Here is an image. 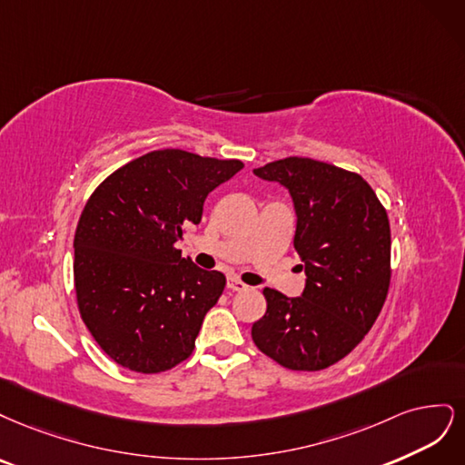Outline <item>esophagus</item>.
I'll use <instances>...</instances> for the list:
<instances>
[{
  "label": "esophagus",
  "instance_id": "esophagus-1",
  "mask_svg": "<svg viewBox=\"0 0 465 465\" xmlns=\"http://www.w3.org/2000/svg\"><path fill=\"white\" fill-rule=\"evenodd\" d=\"M247 286L243 282H239L237 278H228V290L230 292H243Z\"/></svg>",
  "mask_w": 465,
  "mask_h": 465
}]
</instances>
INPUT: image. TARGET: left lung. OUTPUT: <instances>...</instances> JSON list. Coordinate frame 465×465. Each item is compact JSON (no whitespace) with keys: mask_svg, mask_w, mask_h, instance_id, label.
<instances>
[{"mask_svg":"<svg viewBox=\"0 0 465 465\" xmlns=\"http://www.w3.org/2000/svg\"><path fill=\"white\" fill-rule=\"evenodd\" d=\"M252 173L288 189L297 216L293 247L305 288H264L266 312L251 328L282 367L321 371L346 357L377 321L391 286V223L361 175L311 158H283Z\"/></svg>","mask_w":465,"mask_h":465,"instance_id":"left-lung-1","label":"left lung"}]
</instances>
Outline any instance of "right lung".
<instances>
[{"label": "right lung", "mask_w": 465, "mask_h": 465, "mask_svg": "<svg viewBox=\"0 0 465 465\" xmlns=\"http://www.w3.org/2000/svg\"><path fill=\"white\" fill-rule=\"evenodd\" d=\"M242 168L166 148L125 163L88 199L73 242L74 290L88 332L115 363L151 374L193 353L226 276L183 259L175 243Z\"/></svg>", "instance_id": "1"}]
</instances>
